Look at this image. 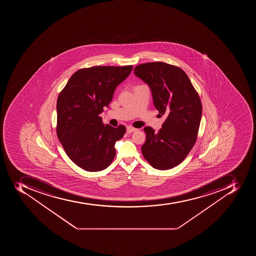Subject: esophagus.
<instances>
[{
    "label": "esophagus",
    "mask_w": 256,
    "mask_h": 256,
    "mask_svg": "<svg viewBox=\"0 0 256 256\" xmlns=\"http://www.w3.org/2000/svg\"><path fill=\"white\" fill-rule=\"evenodd\" d=\"M137 130V129H135L134 127L132 126H127L126 127V132L128 134L133 133L134 131Z\"/></svg>",
    "instance_id": "obj_1"
}]
</instances>
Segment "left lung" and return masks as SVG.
Masks as SVG:
<instances>
[{"mask_svg": "<svg viewBox=\"0 0 256 256\" xmlns=\"http://www.w3.org/2000/svg\"><path fill=\"white\" fill-rule=\"evenodd\" d=\"M134 74L149 86L154 105L167 116L158 133L150 126L142 153L158 170L178 165L197 140L202 118V102L188 75L180 67L155 62L138 64Z\"/></svg>", "mask_w": 256, "mask_h": 256, "instance_id": "left-lung-1", "label": "left lung"}]
</instances>
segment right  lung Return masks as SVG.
Segmentation results:
<instances>
[{"label": "right lung", "instance_id": "1", "mask_svg": "<svg viewBox=\"0 0 256 256\" xmlns=\"http://www.w3.org/2000/svg\"><path fill=\"white\" fill-rule=\"evenodd\" d=\"M133 66L80 68L68 79L56 102V135L71 161L90 172L110 165L115 143L126 127L104 125L99 114L108 107L116 87Z\"/></svg>", "mask_w": 256, "mask_h": 256}]
</instances>
